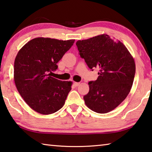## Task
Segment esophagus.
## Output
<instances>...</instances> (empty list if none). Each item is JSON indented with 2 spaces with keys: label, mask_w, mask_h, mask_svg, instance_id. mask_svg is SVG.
Masks as SVG:
<instances>
[{
  "label": "esophagus",
  "mask_w": 152,
  "mask_h": 152,
  "mask_svg": "<svg viewBox=\"0 0 152 152\" xmlns=\"http://www.w3.org/2000/svg\"><path fill=\"white\" fill-rule=\"evenodd\" d=\"M79 84H80V83H79V82H74V86H75V87L79 86Z\"/></svg>",
  "instance_id": "obj_1"
}]
</instances>
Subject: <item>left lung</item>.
Wrapping results in <instances>:
<instances>
[{
  "label": "left lung",
  "instance_id": "left-lung-1",
  "mask_svg": "<svg viewBox=\"0 0 152 152\" xmlns=\"http://www.w3.org/2000/svg\"><path fill=\"white\" fill-rule=\"evenodd\" d=\"M79 55L91 71L99 69L98 77L89 82V91L83 96L86 106L97 113H107L116 108L132 87L135 63L121 42L107 34L76 42Z\"/></svg>",
  "mask_w": 152,
  "mask_h": 152
}]
</instances>
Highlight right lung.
I'll list each match as a JSON object with an SVG mask.
<instances>
[{"instance_id":"add662e5","label":"right lung","mask_w":152,"mask_h":152,"mask_svg":"<svg viewBox=\"0 0 152 152\" xmlns=\"http://www.w3.org/2000/svg\"><path fill=\"white\" fill-rule=\"evenodd\" d=\"M74 42L36 38L17 53L14 63L15 83L24 101L37 113L50 114L64 106L72 82L58 80L50 74L58 69L57 63Z\"/></svg>"}]
</instances>
